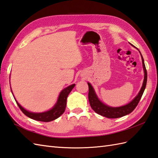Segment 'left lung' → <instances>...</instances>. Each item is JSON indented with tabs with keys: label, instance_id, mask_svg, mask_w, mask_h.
<instances>
[{
	"label": "left lung",
	"instance_id": "obj_1",
	"mask_svg": "<svg viewBox=\"0 0 158 158\" xmlns=\"http://www.w3.org/2000/svg\"><path fill=\"white\" fill-rule=\"evenodd\" d=\"M142 57V62H143V67L144 69L145 72V77H144V81L143 83V86L141 87V89L138 95L133 99L131 103L126 105L124 106L120 107H109L106 105L103 104L102 102L98 99L95 93H94V89L90 85V83H88L89 85V103L90 105V107H92L93 110L96 112L97 114H99L101 115H103L104 117H106L108 118H120L124 115L131 114V112L135 110L136 107L137 106L140 99H141V97L143 94V92L145 89L146 84H147V80H148V73H147V69L145 65L144 59L143 58V56L141 55Z\"/></svg>",
	"mask_w": 158,
	"mask_h": 158
}]
</instances>
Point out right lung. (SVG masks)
Masks as SVG:
<instances>
[{"instance_id":"right-lung-1","label":"right lung","mask_w":158,"mask_h":158,"mask_svg":"<svg viewBox=\"0 0 158 158\" xmlns=\"http://www.w3.org/2000/svg\"><path fill=\"white\" fill-rule=\"evenodd\" d=\"M74 86L75 85L73 84V85H70L67 87V88L63 90L60 94H59L57 102L55 104V106L51 110L46 112H43V113H32V112H30L26 110L25 109H23L17 103V101H15L20 110L27 117L37 121L45 122H51L58 118L61 115L64 114L66 107V102H67L68 96Z\"/></svg>"}]
</instances>
